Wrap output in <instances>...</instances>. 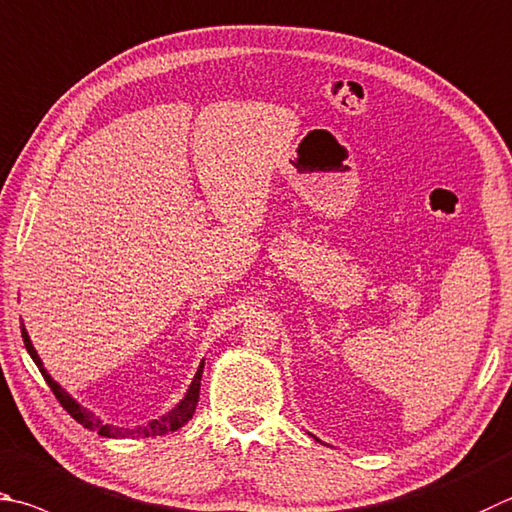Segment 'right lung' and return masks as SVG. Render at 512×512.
Masks as SVG:
<instances>
[{
    "mask_svg": "<svg viewBox=\"0 0 512 512\" xmlns=\"http://www.w3.org/2000/svg\"><path fill=\"white\" fill-rule=\"evenodd\" d=\"M22 338H24L26 351H29V356L33 358L35 365L40 367L44 380L49 383L51 392L55 394V398H58L64 410H67L73 418H76L80 425H85L87 430L98 432L100 436H107V439H147V436H161V434H167V432H174V430H179V427L188 423L192 414H194V410H197L199 389H201V374H203V360H201V365L197 369V374H194V378H192V385L188 389V394L183 396V401L176 405L174 410H170L161 418H154V421H150L143 427H134V430H129V427H114V425L105 423L94 412H89L87 407H82L78 401H73V398L67 392H64V389L58 383H55V380L49 374H46V369L42 365L40 356H37V351L33 347L29 333H26V329H24V324H22Z\"/></svg>",
    "mask_w": 512,
    "mask_h": 512,
    "instance_id": "add662e5",
    "label": "right lung"
}]
</instances>
